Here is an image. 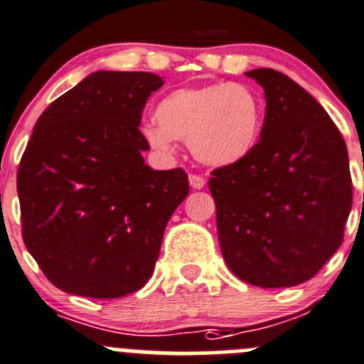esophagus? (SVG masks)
I'll list each match as a JSON object with an SVG mask.
<instances>
[{"instance_id":"obj_1","label":"esophagus","mask_w":364,"mask_h":364,"mask_svg":"<svg viewBox=\"0 0 364 364\" xmlns=\"http://www.w3.org/2000/svg\"><path fill=\"white\" fill-rule=\"evenodd\" d=\"M188 183L193 190H200V188H204V185H206L204 178H200V176H197V174H190Z\"/></svg>"}]
</instances>
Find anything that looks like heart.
<instances>
[{"label":"heart","mask_w":364,"mask_h":364,"mask_svg":"<svg viewBox=\"0 0 364 364\" xmlns=\"http://www.w3.org/2000/svg\"><path fill=\"white\" fill-rule=\"evenodd\" d=\"M156 124L142 136L161 156L176 153V140H188L190 153L206 167H232L259 144L263 108L252 90L231 81L176 88L158 101Z\"/></svg>","instance_id":"b5f03b06"}]
</instances>
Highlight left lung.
I'll use <instances>...</instances> for the list:
<instances>
[{
  "mask_svg": "<svg viewBox=\"0 0 364 364\" xmlns=\"http://www.w3.org/2000/svg\"><path fill=\"white\" fill-rule=\"evenodd\" d=\"M264 90L257 149L213 171L211 196L229 270L259 288L297 287L340 249L352 208L345 140L304 88L274 69L247 70Z\"/></svg>",
  "mask_w": 364,
  "mask_h": 364,
  "instance_id": "1",
  "label": "left lung"
}]
</instances>
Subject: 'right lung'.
Segmentation results:
<instances>
[{
    "label": "right lung",
    "instance_id": "1",
    "mask_svg": "<svg viewBox=\"0 0 364 364\" xmlns=\"http://www.w3.org/2000/svg\"><path fill=\"white\" fill-rule=\"evenodd\" d=\"M153 73L96 70L38 117L17 172L23 240L60 290L117 299L153 276L183 168L153 171L139 126Z\"/></svg>",
    "mask_w": 364,
    "mask_h": 364
}]
</instances>
